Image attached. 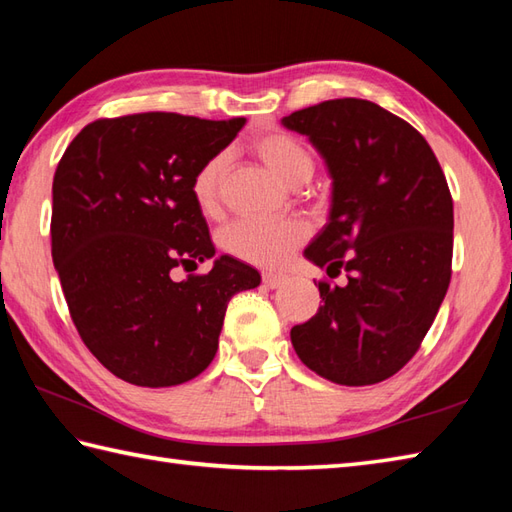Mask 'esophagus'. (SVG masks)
<instances>
[{
  "label": "esophagus",
  "instance_id": "34e87169",
  "mask_svg": "<svg viewBox=\"0 0 512 512\" xmlns=\"http://www.w3.org/2000/svg\"><path fill=\"white\" fill-rule=\"evenodd\" d=\"M262 281H264L266 288H279V286L286 284L288 275H284V273H264Z\"/></svg>",
  "mask_w": 512,
  "mask_h": 512
}]
</instances>
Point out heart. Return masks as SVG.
I'll use <instances>...</instances> for the list:
<instances>
[{"mask_svg":"<svg viewBox=\"0 0 512 512\" xmlns=\"http://www.w3.org/2000/svg\"><path fill=\"white\" fill-rule=\"evenodd\" d=\"M250 151L264 162L273 176L284 184L297 187L314 171L310 149L292 134L270 129L250 140ZM224 173V158L213 156L195 171L191 195L202 213H213L220 198V180ZM308 224L299 217L284 220H239L222 233V246L228 253L255 266L286 264L297 246L306 239Z\"/></svg>","mask_w":512,"mask_h":512,"instance_id":"1","label":"heart"}]
</instances>
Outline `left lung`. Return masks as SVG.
Listing matches in <instances>:
<instances>
[{
    "label": "left lung",
    "mask_w": 512,
    "mask_h": 512,
    "mask_svg": "<svg viewBox=\"0 0 512 512\" xmlns=\"http://www.w3.org/2000/svg\"><path fill=\"white\" fill-rule=\"evenodd\" d=\"M330 173L328 222L303 257L347 284L321 281L323 306L290 330L301 363L336 385H374L409 363L451 281L453 200L427 140L363 99L281 118Z\"/></svg>",
    "instance_id": "8db88e82"
}]
</instances>
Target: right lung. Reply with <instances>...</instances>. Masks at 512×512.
Instances as JSON below:
<instances>
[{
    "instance_id": "add662e5",
    "label": "right lung",
    "mask_w": 512,
    "mask_h": 512,
    "mask_svg": "<svg viewBox=\"0 0 512 512\" xmlns=\"http://www.w3.org/2000/svg\"><path fill=\"white\" fill-rule=\"evenodd\" d=\"M246 118L204 121L147 112L81 129L52 182V262L83 343L125 383L171 387L217 352L226 306L262 275L215 257L191 182ZM206 276L176 282L173 267Z\"/></svg>"
}]
</instances>
